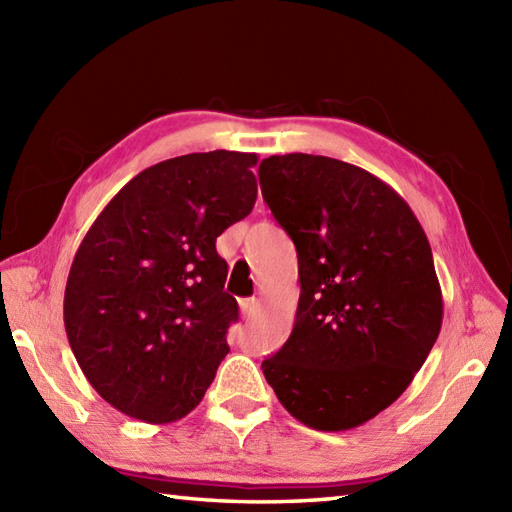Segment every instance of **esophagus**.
I'll use <instances>...</instances> for the list:
<instances>
[{"label": "esophagus", "mask_w": 512, "mask_h": 512, "mask_svg": "<svg viewBox=\"0 0 512 512\" xmlns=\"http://www.w3.org/2000/svg\"><path fill=\"white\" fill-rule=\"evenodd\" d=\"M239 310H242V317L248 321L255 317L257 312V299H242L239 301Z\"/></svg>", "instance_id": "obj_1"}]
</instances>
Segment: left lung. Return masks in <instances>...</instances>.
<instances>
[{"label":"left lung","instance_id":"left-lung-1","mask_svg":"<svg viewBox=\"0 0 512 512\" xmlns=\"http://www.w3.org/2000/svg\"><path fill=\"white\" fill-rule=\"evenodd\" d=\"M259 184L301 284L295 328L264 376L306 427H361L402 396L440 334L429 239L389 184L350 162L270 156Z\"/></svg>","mask_w":512,"mask_h":512}]
</instances>
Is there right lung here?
<instances>
[{"mask_svg":"<svg viewBox=\"0 0 512 512\" xmlns=\"http://www.w3.org/2000/svg\"><path fill=\"white\" fill-rule=\"evenodd\" d=\"M257 154H187L140 171L76 250L63 323L90 385L129 418L200 405L228 354L237 301L215 239L257 200Z\"/></svg>","mask_w":512,"mask_h":512,"instance_id":"add662e5","label":"right lung"}]
</instances>
